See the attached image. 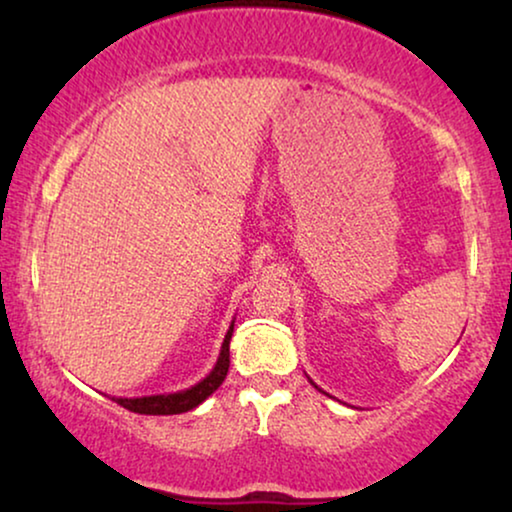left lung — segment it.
Segmentation results:
<instances>
[{"mask_svg": "<svg viewBox=\"0 0 512 512\" xmlns=\"http://www.w3.org/2000/svg\"><path fill=\"white\" fill-rule=\"evenodd\" d=\"M310 382H312V380H310ZM312 384H314V382H312ZM314 387H317V384H314ZM317 389H319V387H317Z\"/></svg>", "mask_w": 512, "mask_h": 512, "instance_id": "1", "label": "left lung"}]
</instances>
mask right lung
<instances>
[{"label": "right lung", "instance_id": "1", "mask_svg": "<svg viewBox=\"0 0 512 512\" xmlns=\"http://www.w3.org/2000/svg\"><path fill=\"white\" fill-rule=\"evenodd\" d=\"M233 326L230 324L226 338H223L219 359H216L212 373H209L205 380H200L193 387L174 391V394H156V396H139V398H111L118 405H123L125 410L139 412V415H181V412H188L214 394L216 389L221 387V382L226 380L228 366H230V338H233Z\"/></svg>", "mask_w": 512, "mask_h": 512}]
</instances>
